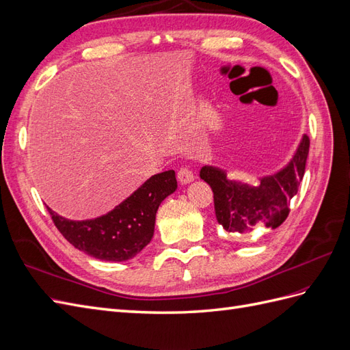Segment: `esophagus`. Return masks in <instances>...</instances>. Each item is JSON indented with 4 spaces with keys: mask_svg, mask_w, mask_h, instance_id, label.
<instances>
[{
    "mask_svg": "<svg viewBox=\"0 0 350 350\" xmlns=\"http://www.w3.org/2000/svg\"><path fill=\"white\" fill-rule=\"evenodd\" d=\"M176 178H178V181L181 183V184H188V183L194 181V175H193V172L189 171V169H188V167H185V166L179 167V171H178V174H176Z\"/></svg>",
    "mask_w": 350,
    "mask_h": 350,
    "instance_id": "34e87169",
    "label": "esophagus"
}]
</instances>
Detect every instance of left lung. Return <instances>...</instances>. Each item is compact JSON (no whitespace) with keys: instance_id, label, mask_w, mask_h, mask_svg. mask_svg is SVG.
<instances>
[{"instance_id":"left-lung-1","label":"left lung","mask_w":350,"mask_h":350,"mask_svg":"<svg viewBox=\"0 0 350 350\" xmlns=\"http://www.w3.org/2000/svg\"><path fill=\"white\" fill-rule=\"evenodd\" d=\"M308 152L310 139L305 134L289 165L278 174L261 178L257 185L232 181L219 167H201L200 178L213 189L219 224L232 234H245L257 225L271 229L280 226L291 211V198L298 194Z\"/></svg>"}]
</instances>
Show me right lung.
Returning a JSON list of instances; mask_svg holds the SVG:
<instances>
[{"mask_svg": "<svg viewBox=\"0 0 350 350\" xmlns=\"http://www.w3.org/2000/svg\"><path fill=\"white\" fill-rule=\"evenodd\" d=\"M176 189L174 171L152 178L109 213L90 220H68L49 207L54 225L71 245L105 261H125L135 257L153 238L156 211Z\"/></svg>", "mask_w": 350, "mask_h": 350, "instance_id": "right-lung-1", "label": "right lung"}]
</instances>
